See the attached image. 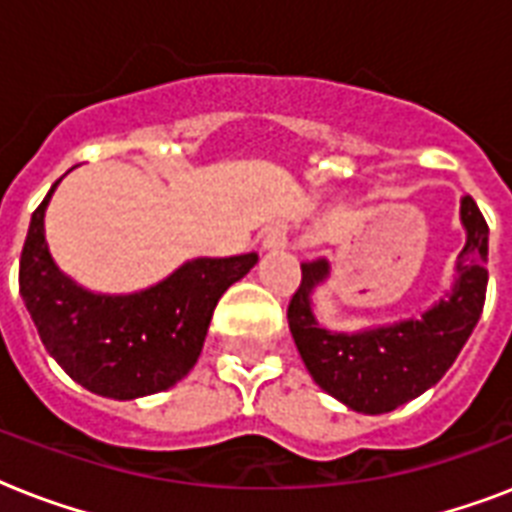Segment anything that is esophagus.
<instances>
[{
  "label": "esophagus",
  "instance_id": "esophagus-1",
  "mask_svg": "<svg viewBox=\"0 0 512 512\" xmlns=\"http://www.w3.org/2000/svg\"><path fill=\"white\" fill-rule=\"evenodd\" d=\"M289 247V231H287V225H271L268 228V233H265V239H263V249H268V252H281V249H287Z\"/></svg>",
  "mask_w": 512,
  "mask_h": 512
}]
</instances>
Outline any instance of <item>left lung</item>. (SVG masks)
Listing matches in <instances>:
<instances>
[{
	"instance_id": "left-lung-1",
	"label": "left lung",
	"mask_w": 512,
	"mask_h": 512,
	"mask_svg": "<svg viewBox=\"0 0 512 512\" xmlns=\"http://www.w3.org/2000/svg\"><path fill=\"white\" fill-rule=\"evenodd\" d=\"M465 247L452 287L417 319L335 332L313 316V292L329 281L327 257L305 260L303 281L289 303V332L305 369L329 396L361 414H385L433 388L473 335L486 300L489 225L470 196L460 199Z\"/></svg>"
}]
</instances>
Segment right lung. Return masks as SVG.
I'll use <instances>...</instances> for the list:
<instances>
[{"instance_id":"obj_1","label":"right lung","mask_w":512,"mask_h":512,"mask_svg":"<svg viewBox=\"0 0 512 512\" xmlns=\"http://www.w3.org/2000/svg\"><path fill=\"white\" fill-rule=\"evenodd\" d=\"M58 183L31 215L20 255V297L44 348L95 396L132 401L172 388L199 361L217 300L255 268L257 252L196 257L130 295L92 292L60 271L44 239Z\"/></svg>"}]
</instances>
